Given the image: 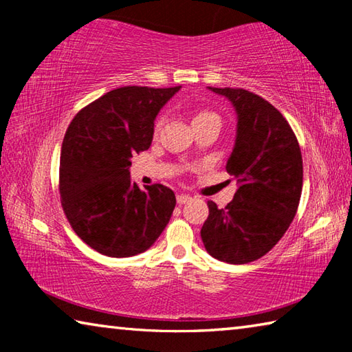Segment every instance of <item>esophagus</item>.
Here are the masks:
<instances>
[{
    "mask_svg": "<svg viewBox=\"0 0 352 352\" xmlns=\"http://www.w3.org/2000/svg\"><path fill=\"white\" fill-rule=\"evenodd\" d=\"M190 199H192V197H190V195H188V194H178L177 195V204L184 205V204H188Z\"/></svg>",
    "mask_w": 352,
    "mask_h": 352,
    "instance_id": "obj_1",
    "label": "esophagus"
}]
</instances>
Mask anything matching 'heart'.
I'll return each instance as SVG.
<instances>
[{
  "instance_id": "b5f03b06",
  "label": "heart",
  "mask_w": 352,
  "mask_h": 352,
  "mask_svg": "<svg viewBox=\"0 0 352 352\" xmlns=\"http://www.w3.org/2000/svg\"><path fill=\"white\" fill-rule=\"evenodd\" d=\"M210 118H219L216 113H212L210 110H199L197 113L194 115V122H199V121H204V119H210ZM160 126H162V121L157 122V126H155V129H160Z\"/></svg>"
}]
</instances>
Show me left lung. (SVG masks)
<instances>
[{
  "mask_svg": "<svg viewBox=\"0 0 352 352\" xmlns=\"http://www.w3.org/2000/svg\"><path fill=\"white\" fill-rule=\"evenodd\" d=\"M237 113L226 170L239 186L222 210L208 200L201 241L212 258L248 264L276 245L294 220L302 189V157L294 130L269 100L242 88H214Z\"/></svg>",
  "mask_w": 352,
  "mask_h": 352,
  "instance_id": "obj_1",
  "label": "left lung"
}]
</instances>
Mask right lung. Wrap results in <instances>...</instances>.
<instances>
[{"mask_svg": "<svg viewBox=\"0 0 352 352\" xmlns=\"http://www.w3.org/2000/svg\"><path fill=\"white\" fill-rule=\"evenodd\" d=\"M182 87H121L77 113L65 133L58 190L80 239L110 258L146 252L169 223L175 194L164 184L141 190L130 158L151 147L158 111Z\"/></svg>", "mask_w": 352, "mask_h": 352, "instance_id": "obj_1", "label": "right lung"}]
</instances>
